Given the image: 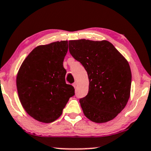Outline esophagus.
Segmentation results:
<instances>
[{"instance_id":"esophagus-1","label":"esophagus","mask_w":151,"mask_h":151,"mask_svg":"<svg viewBox=\"0 0 151 151\" xmlns=\"http://www.w3.org/2000/svg\"><path fill=\"white\" fill-rule=\"evenodd\" d=\"M77 82H74V83H73V84H72V86H74V88L77 87Z\"/></svg>"}]
</instances>
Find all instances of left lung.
I'll use <instances>...</instances> for the list:
<instances>
[{
  "instance_id": "left-lung-1",
  "label": "left lung",
  "mask_w": 151,
  "mask_h": 151,
  "mask_svg": "<svg viewBox=\"0 0 151 151\" xmlns=\"http://www.w3.org/2000/svg\"><path fill=\"white\" fill-rule=\"evenodd\" d=\"M69 51L88 76V93L79 100L86 117L97 123L113 120L130 96L132 73L127 60L106 40H70Z\"/></svg>"
}]
</instances>
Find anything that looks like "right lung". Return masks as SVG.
Listing matches in <instances>:
<instances>
[{"mask_svg": "<svg viewBox=\"0 0 151 151\" xmlns=\"http://www.w3.org/2000/svg\"><path fill=\"white\" fill-rule=\"evenodd\" d=\"M68 42H54L35 47L25 58L17 75L21 104L34 119L49 123L63 113L70 97L72 85L65 83L63 60Z\"/></svg>", "mask_w": 151, "mask_h": 151, "instance_id": "obj_1", "label": "right lung"}]
</instances>
